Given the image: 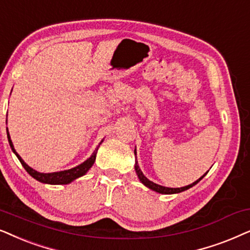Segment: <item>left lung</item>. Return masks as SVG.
<instances>
[{"label":"left lung","instance_id":"left-lung-1","mask_svg":"<svg viewBox=\"0 0 250 250\" xmlns=\"http://www.w3.org/2000/svg\"><path fill=\"white\" fill-rule=\"evenodd\" d=\"M135 155H136V149H135ZM135 170H136V174H137L139 181H141L142 184H144L146 188H148L149 189H152V191L161 193V194H176V193H181L183 191H186V189L191 188L192 186H194L195 184H198V183L200 182L201 179L204 178L206 175H207V172H206V174L204 176H201V177L199 178L198 181H195L194 183H192V184H189L188 186H183V188H166V186L159 185V184H156V183H153L152 181H149V179L146 177L144 174H143V171L141 170V168H139L137 160H136V161H135Z\"/></svg>","mask_w":250,"mask_h":250}]
</instances>
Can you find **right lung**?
<instances>
[{"label": "right lung", "mask_w": 250, "mask_h": 250, "mask_svg": "<svg viewBox=\"0 0 250 250\" xmlns=\"http://www.w3.org/2000/svg\"><path fill=\"white\" fill-rule=\"evenodd\" d=\"M6 121H8V115H6ZM6 136H8V141H9L10 147H11L12 152L15 153V154L17 155V158H18L19 161H21V164L22 165V167L25 168V170L27 171L33 178H35L36 181L41 182V183H43V184H51V185L69 184V183L75 181V179H78L79 177H82L83 175H85L86 172H88L89 169L92 167V165L95 164L96 154H97L98 147L101 146L103 141H104V139H103V141L99 143L98 146L96 147V149L94 151V153H92V154L90 155V158L86 159L85 161L82 162L81 165L76 166V167L72 168V169H67V170H62V171H56V172H46V174H44V172H39V171H36L35 169L29 167V166L26 164L24 160L21 159V156L16 152L15 147H13L11 138H10V134L8 131V128H6Z\"/></svg>", "instance_id": "add662e5"}]
</instances>
